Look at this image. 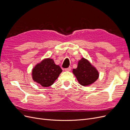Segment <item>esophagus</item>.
<instances>
[{
    "label": "esophagus",
    "mask_w": 130,
    "mask_h": 130,
    "mask_svg": "<svg viewBox=\"0 0 130 130\" xmlns=\"http://www.w3.org/2000/svg\"><path fill=\"white\" fill-rule=\"evenodd\" d=\"M64 70L66 71H69L71 70V68L69 67V68H66V69H64Z\"/></svg>",
    "instance_id": "obj_1"
}]
</instances>
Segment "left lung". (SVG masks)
Returning <instances> with one entry per match:
<instances>
[{
  "mask_svg": "<svg viewBox=\"0 0 130 130\" xmlns=\"http://www.w3.org/2000/svg\"><path fill=\"white\" fill-rule=\"evenodd\" d=\"M72 72L79 83L84 86L94 83L99 77V73L96 69L84 58L78 61L77 68L73 69Z\"/></svg>",
  "mask_w": 130,
  "mask_h": 130,
  "instance_id": "1",
  "label": "left lung"
}]
</instances>
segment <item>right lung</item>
Here are the masks:
<instances>
[{"label": "right lung", "mask_w": 130, "mask_h": 130, "mask_svg": "<svg viewBox=\"0 0 130 130\" xmlns=\"http://www.w3.org/2000/svg\"><path fill=\"white\" fill-rule=\"evenodd\" d=\"M62 71L60 67L55 64L53 59H45L34 67L32 78L42 87H47L53 84Z\"/></svg>", "instance_id": "1"}]
</instances>
